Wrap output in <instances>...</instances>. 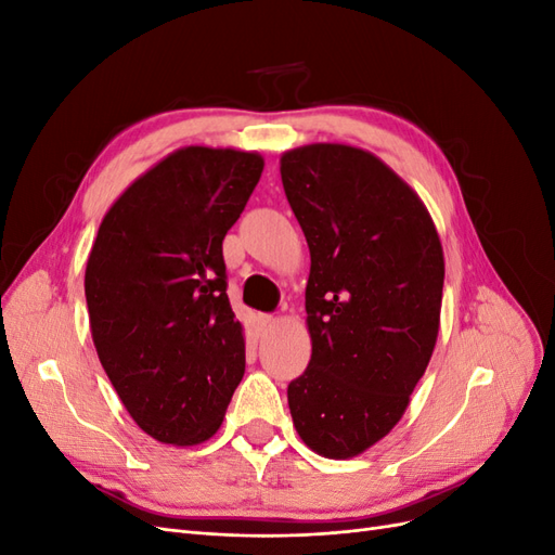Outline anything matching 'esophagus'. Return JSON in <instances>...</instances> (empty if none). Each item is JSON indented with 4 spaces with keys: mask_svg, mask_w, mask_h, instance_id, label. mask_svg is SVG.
<instances>
[{
    "mask_svg": "<svg viewBox=\"0 0 555 555\" xmlns=\"http://www.w3.org/2000/svg\"><path fill=\"white\" fill-rule=\"evenodd\" d=\"M273 324H275V317H273V314H261V317H259V328H261V331H268Z\"/></svg>",
    "mask_w": 555,
    "mask_h": 555,
    "instance_id": "obj_1",
    "label": "esophagus"
}]
</instances>
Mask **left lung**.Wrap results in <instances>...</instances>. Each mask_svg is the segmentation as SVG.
<instances>
[{
    "label": "left lung",
    "mask_w": 555,
    "mask_h": 555,
    "mask_svg": "<svg viewBox=\"0 0 555 555\" xmlns=\"http://www.w3.org/2000/svg\"><path fill=\"white\" fill-rule=\"evenodd\" d=\"M310 247L312 357L289 389L296 433L354 459L391 433L440 331L444 255L424 201L367 150L312 143L280 157Z\"/></svg>",
    "instance_id": "left-lung-1"
}]
</instances>
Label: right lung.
Returning <instances> with one entry per match:
<instances>
[{
  "instance_id": "add662e5",
  "label": "right lung",
  "mask_w": 555,
  "mask_h": 555,
  "mask_svg": "<svg viewBox=\"0 0 555 555\" xmlns=\"http://www.w3.org/2000/svg\"><path fill=\"white\" fill-rule=\"evenodd\" d=\"M261 171L259 153L184 145L99 224L86 268L92 340L129 416L157 442L210 440L243 379L222 241Z\"/></svg>"
}]
</instances>
